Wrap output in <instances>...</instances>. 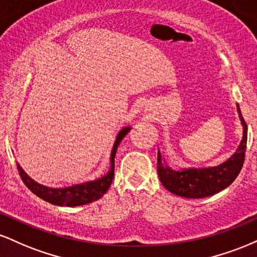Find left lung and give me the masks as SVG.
<instances>
[{
  "mask_svg": "<svg viewBox=\"0 0 257 257\" xmlns=\"http://www.w3.org/2000/svg\"><path fill=\"white\" fill-rule=\"evenodd\" d=\"M237 111L243 126V137L235 152L219 166L176 170L168 166L158 150L157 173L162 185L169 192L185 198H203L220 192L234 181L243 167L247 138V128L238 104Z\"/></svg>",
  "mask_w": 257,
  "mask_h": 257,
  "instance_id": "8db88e82",
  "label": "left lung"
}]
</instances>
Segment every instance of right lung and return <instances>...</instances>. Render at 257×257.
<instances>
[{"instance_id":"1","label":"right lung","mask_w":257,"mask_h":257,"mask_svg":"<svg viewBox=\"0 0 257 257\" xmlns=\"http://www.w3.org/2000/svg\"><path fill=\"white\" fill-rule=\"evenodd\" d=\"M131 129L132 126L128 125L122 128L118 132L111 150L110 169H108L107 173L101 175L98 179L89 180V181L81 182V184L55 188L38 184V182L35 181L34 179H31L24 172V169L20 167L19 163H17V168L19 170L22 180L28 186V188H30L32 193H35L37 197L46 200V202L59 206H78L88 204V203H91L94 200L101 198L106 193V191L108 190V187L111 186L114 175V156H116L117 149H118L120 141L123 140V138L128 134Z\"/></svg>"}]
</instances>
